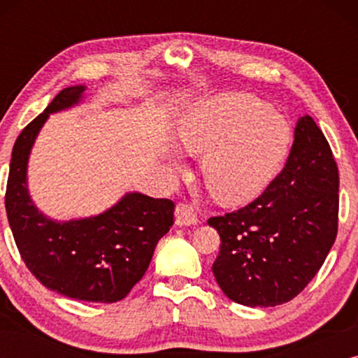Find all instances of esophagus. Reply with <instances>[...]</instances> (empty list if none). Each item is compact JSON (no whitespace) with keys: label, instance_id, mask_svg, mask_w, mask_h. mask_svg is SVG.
<instances>
[{"label":"esophagus","instance_id":"1","mask_svg":"<svg viewBox=\"0 0 358 358\" xmlns=\"http://www.w3.org/2000/svg\"><path fill=\"white\" fill-rule=\"evenodd\" d=\"M174 215H176V224H178V227H192V224L199 223L197 213H195L192 205L179 203L178 207H176Z\"/></svg>","mask_w":358,"mask_h":358}]
</instances>
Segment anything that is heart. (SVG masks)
<instances>
[{
  "label": "heart",
  "mask_w": 358,
  "mask_h": 358,
  "mask_svg": "<svg viewBox=\"0 0 358 358\" xmlns=\"http://www.w3.org/2000/svg\"><path fill=\"white\" fill-rule=\"evenodd\" d=\"M176 140L189 155H203V182L220 203L236 207L257 199L280 173L292 127L256 96L227 92L182 112Z\"/></svg>",
  "instance_id": "1"
}]
</instances>
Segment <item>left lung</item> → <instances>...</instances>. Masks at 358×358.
<instances>
[{
    "label": "left lung",
    "instance_id": "obj_1",
    "mask_svg": "<svg viewBox=\"0 0 358 358\" xmlns=\"http://www.w3.org/2000/svg\"><path fill=\"white\" fill-rule=\"evenodd\" d=\"M339 171L310 115L295 127L285 168L261 197L208 224L222 239L213 275L224 295L251 308L295 298L316 275L337 236Z\"/></svg>",
    "mask_w": 358,
    "mask_h": 358
}]
</instances>
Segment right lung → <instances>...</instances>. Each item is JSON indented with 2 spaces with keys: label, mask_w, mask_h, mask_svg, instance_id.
<instances>
[{
  "label": "right lung",
  "mask_w": 358,
  "mask_h": 358,
  "mask_svg": "<svg viewBox=\"0 0 358 358\" xmlns=\"http://www.w3.org/2000/svg\"><path fill=\"white\" fill-rule=\"evenodd\" d=\"M85 91V85L65 87L17 136L4 205L19 254L43 287L73 300L115 303L145 275L156 244L173 227L174 202L127 192L106 212L68 222L36 207L27 189L32 146L50 114L80 104Z\"/></svg>",
  "instance_id": "1"
}]
</instances>
